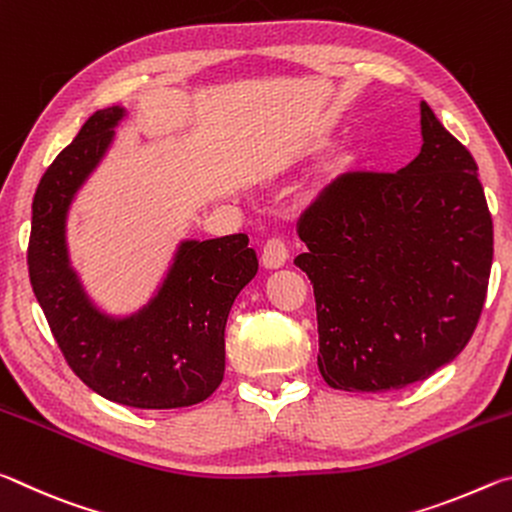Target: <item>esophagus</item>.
Wrapping results in <instances>:
<instances>
[{
    "instance_id": "34e87169",
    "label": "esophagus",
    "mask_w": 512,
    "mask_h": 512,
    "mask_svg": "<svg viewBox=\"0 0 512 512\" xmlns=\"http://www.w3.org/2000/svg\"><path fill=\"white\" fill-rule=\"evenodd\" d=\"M289 259V246L284 237H271L262 250V264L266 268H280Z\"/></svg>"
}]
</instances>
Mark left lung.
Masks as SVG:
<instances>
[{"instance_id": "left-lung-1", "label": "left lung", "mask_w": 512, "mask_h": 512, "mask_svg": "<svg viewBox=\"0 0 512 512\" xmlns=\"http://www.w3.org/2000/svg\"><path fill=\"white\" fill-rule=\"evenodd\" d=\"M422 149L397 173L345 171L298 221L318 370L339 391H397L454 361L479 323L492 216L472 153L420 103Z\"/></svg>"}]
</instances>
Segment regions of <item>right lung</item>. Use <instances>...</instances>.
<instances>
[{
	"mask_svg": "<svg viewBox=\"0 0 512 512\" xmlns=\"http://www.w3.org/2000/svg\"><path fill=\"white\" fill-rule=\"evenodd\" d=\"M124 117L121 106L94 112L40 178L29 277L60 352L85 386L135 409H180L207 400L223 381L225 323L259 264L246 235L187 239L140 311L108 316L92 305L69 264L65 223Z\"/></svg>",
	"mask_w": 512,
	"mask_h": 512,
	"instance_id": "obj_1",
	"label": "right lung"
}]
</instances>
